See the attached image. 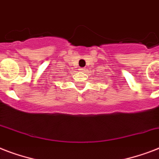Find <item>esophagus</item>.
<instances>
[{"mask_svg": "<svg viewBox=\"0 0 159 159\" xmlns=\"http://www.w3.org/2000/svg\"><path fill=\"white\" fill-rule=\"evenodd\" d=\"M80 70H81L82 72H83V71H84V69H83V68H80Z\"/></svg>", "mask_w": 159, "mask_h": 159, "instance_id": "obj_1", "label": "esophagus"}]
</instances>
